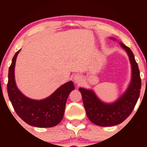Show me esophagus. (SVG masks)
<instances>
[{"label":"esophagus","instance_id":"34e87169","mask_svg":"<svg viewBox=\"0 0 147 147\" xmlns=\"http://www.w3.org/2000/svg\"><path fill=\"white\" fill-rule=\"evenodd\" d=\"M73 79H74V82H75L76 84H80L82 83V80H83L82 76L80 75H75L73 77Z\"/></svg>","mask_w":147,"mask_h":147}]
</instances>
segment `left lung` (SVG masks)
Segmentation results:
<instances>
[{
	"label": "left lung",
	"instance_id": "8db88e82",
	"mask_svg": "<svg viewBox=\"0 0 147 147\" xmlns=\"http://www.w3.org/2000/svg\"><path fill=\"white\" fill-rule=\"evenodd\" d=\"M126 50L132 65V80L129 88L113 104H105L96 97L92 90L79 88L83 103L88 119L100 126H111L120 124L130 115L139 98L141 89V78L134 55L129 47L120 43Z\"/></svg>",
	"mask_w": 147,
	"mask_h": 147
}]
</instances>
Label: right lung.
<instances>
[{"label": "right lung", "instance_id": "1", "mask_svg": "<svg viewBox=\"0 0 147 147\" xmlns=\"http://www.w3.org/2000/svg\"><path fill=\"white\" fill-rule=\"evenodd\" d=\"M20 50L12 59L9 68L7 93L15 112L29 125L36 127H52L61 121L69 94L75 89L73 82L63 84L48 98L37 101L25 97L18 90L14 80V67Z\"/></svg>", "mask_w": 147, "mask_h": 147}]
</instances>
